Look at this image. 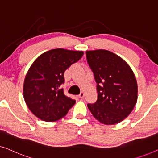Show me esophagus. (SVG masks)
Here are the masks:
<instances>
[{
	"instance_id": "34e87169",
	"label": "esophagus",
	"mask_w": 158,
	"mask_h": 158,
	"mask_svg": "<svg viewBox=\"0 0 158 158\" xmlns=\"http://www.w3.org/2000/svg\"><path fill=\"white\" fill-rule=\"evenodd\" d=\"M79 97L80 98H83L84 97V93L83 92V91H81V93H80L79 95Z\"/></svg>"
}]
</instances>
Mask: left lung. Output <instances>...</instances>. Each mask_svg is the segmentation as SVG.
Returning a JSON list of instances; mask_svg holds the SVG:
<instances>
[{
  "instance_id": "obj_1",
  "label": "left lung",
  "mask_w": 158,
  "mask_h": 158,
  "mask_svg": "<svg viewBox=\"0 0 158 158\" xmlns=\"http://www.w3.org/2000/svg\"><path fill=\"white\" fill-rule=\"evenodd\" d=\"M87 62L97 84V101L87 106L105 125L118 123L131 114L138 99L135 74L126 61L106 49L86 51Z\"/></svg>"
}]
</instances>
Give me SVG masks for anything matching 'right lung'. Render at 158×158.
Returning <instances> with one entry per match:
<instances>
[{
    "mask_svg": "<svg viewBox=\"0 0 158 158\" xmlns=\"http://www.w3.org/2000/svg\"><path fill=\"white\" fill-rule=\"evenodd\" d=\"M83 51L54 49L40 55L30 66L23 85L28 109L42 121L54 122L66 116L75 100L65 96L61 85L65 70L79 61Z\"/></svg>",
    "mask_w": 158,
    "mask_h": 158,
    "instance_id": "1",
    "label": "right lung"
}]
</instances>
